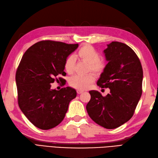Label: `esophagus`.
<instances>
[{"instance_id": "obj_1", "label": "esophagus", "mask_w": 158, "mask_h": 158, "mask_svg": "<svg viewBox=\"0 0 158 158\" xmlns=\"http://www.w3.org/2000/svg\"><path fill=\"white\" fill-rule=\"evenodd\" d=\"M83 91H81V90H77V93L78 94H82Z\"/></svg>"}]
</instances>
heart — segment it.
Instances as JSON below:
<instances>
[{
	"label": "heart",
	"mask_w": 158,
	"mask_h": 158,
	"mask_svg": "<svg viewBox=\"0 0 158 158\" xmlns=\"http://www.w3.org/2000/svg\"><path fill=\"white\" fill-rule=\"evenodd\" d=\"M75 57L88 63V71H90L95 75H99L103 71L105 63L100 59V54L95 48L90 44H84L77 51ZM75 59L73 56H69L64 62V71L68 74H71L74 71ZM95 80L92 74H87L84 76L74 75L69 79V85L78 90H85L89 87Z\"/></svg>",
	"instance_id": "obj_1"
}]
</instances>
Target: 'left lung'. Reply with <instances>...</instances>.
<instances>
[{
	"mask_svg": "<svg viewBox=\"0 0 158 158\" xmlns=\"http://www.w3.org/2000/svg\"><path fill=\"white\" fill-rule=\"evenodd\" d=\"M103 52L108 63L97 84L109 88L110 93L103 97L98 91H90L86 110L96 123L115 129L134 114L142 94L143 69L135 52L123 43L113 41Z\"/></svg>",
	"mask_w": 158,
	"mask_h": 158,
	"instance_id": "8db88e82",
	"label": "left lung"
}]
</instances>
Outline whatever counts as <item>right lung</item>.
<instances>
[{"instance_id":"1","label":"right lung","mask_w":158,"mask_h":158,"mask_svg":"<svg viewBox=\"0 0 158 158\" xmlns=\"http://www.w3.org/2000/svg\"><path fill=\"white\" fill-rule=\"evenodd\" d=\"M78 46L42 40L28 48L19 63L16 72L19 106L26 118L40 129L58 125L70 102L76 98L74 89L67 87L56 91L51 89V84L58 75L65 74L64 60Z\"/></svg>"}]
</instances>
